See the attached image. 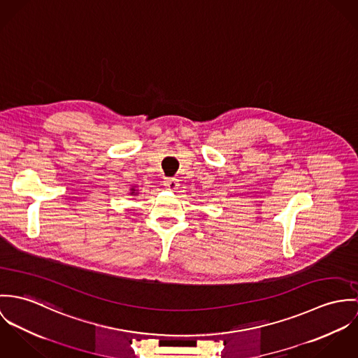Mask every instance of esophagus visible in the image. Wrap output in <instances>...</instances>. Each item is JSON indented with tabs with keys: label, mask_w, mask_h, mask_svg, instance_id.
Wrapping results in <instances>:
<instances>
[{
	"label": "esophagus",
	"mask_w": 358,
	"mask_h": 358,
	"mask_svg": "<svg viewBox=\"0 0 358 358\" xmlns=\"http://www.w3.org/2000/svg\"><path fill=\"white\" fill-rule=\"evenodd\" d=\"M163 184H164V187H166L167 189H170V191H174V189L178 188V180L174 178V177H166L164 181H163Z\"/></svg>",
	"instance_id": "1"
}]
</instances>
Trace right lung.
Segmentation results:
<instances>
[{
    "mask_svg": "<svg viewBox=\"0 0 358 358\" xmlns=\"http://www.w3.org/2000/svg\"><path fill=\"white\" fill-rule=\"evenodd\" d=\"M131 191H134V189H131ZM131 194H134V192H131Z\"/></svg>",
    "mask_w": 358,
    "mask_h": 358,
    "instance_id": "add662e5",
    "label": "right lung"
}]
</instances>
